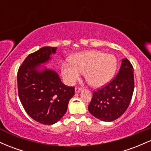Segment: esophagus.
<instances>
[{"label":"esophagus","instance_id":"34e87169","mask_svg":"<svg viewBox=\"0 0 151 151\" xmlns=\"http://www.w3.org/2000/svg\"><path fill=\"white\" fill-rule=\"evenodd\" d=\"M81 90V88H79V87H76L75 88V93H79V91H80Z\"/></svg>","mask_w":151,"mask_h":151}]
</instances>
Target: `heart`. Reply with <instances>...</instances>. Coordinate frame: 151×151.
Segmentation results:
<instances>
[{"instance_id":"obj_1","label":"heart","mask_w":151,"mask_h":151,"mask_svg":"<svg viewBox=\"0 0 151 151\" xmlns=\"http://www.w3.org/2000/svg\"><path fill=\"white\" fill-rule=\"evenodd\" d=\"M116 59L114 55L99 51L78 53L72 62L62 64V74L68 84H74L84 74L86 81L93 87H101L112 79L116 70Z\"/></svg>"}]
</instances>
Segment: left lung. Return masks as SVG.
<instances>
[{
	"label": "left lung",
	"instance_id": "8db88e82",
	"mask_svg": "<svg viewBox=\"0 0 151 151\" xmlns=\"http://www.w3.org/2000/svg\"><path fill=\"white\" fill-rule=\"evenodd\" d=\"M133 89V66L127 58H124L116 77L104 87L93 92L88 110L101 121L109 122L116 120L129 107Z\"/></svg>",
	"mask_w": 151,
	"mask_h": 151
}]
</instances>
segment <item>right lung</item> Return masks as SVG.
I'll return each instance as SVG.
<instances>
[{
  "instance_id": "obj_1",
  "label": "right lung",
  "mask_w": 151,
  "mask_h": 151,
  "mask_svg": "<svg viewBox=\"0 0 151 151\" xmlns=\"http://www.w3.org/2000/svg\"><path fill=\"white\" fill-rule=\"evenodd\" d=\"M57 47H43L29 55L18 72V95L27 114L35 121L52 125L63 117L74 87L66 86L58 74L44 64L51 60Z\"/></svg>"
}]
</instances>
